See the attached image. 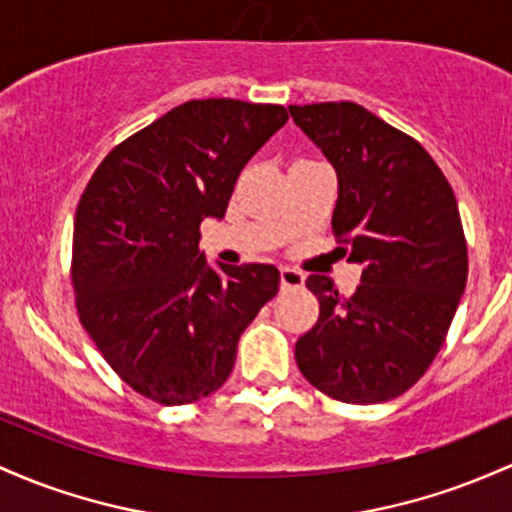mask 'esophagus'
Wrapping results in <instances>:
<instances>
[{
    "instance_id": "esophagus-1",
    "label": "esophagus",
    "mask_w": 512,
    "mask_h": 512,
    "mask_svg": "<svg viewBox=\"0 0 512 512\" xmlns=\"http://www.w3.org/2000/svg\"><path fill=\"white\" fill-rule=\"evenodd\" d=\"M279 279H282V289H301L303 286V274L299 269H291V267H284L282 272H279Z\"/></svg>"
}]
</instances>
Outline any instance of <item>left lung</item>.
Returning a JSON list of instances; mask_svg holds the SVG:
<instances>
[{"label":"left lung","mask_w":512,"mask_h":512,"mask_svg":"<svg viewBox=\"0 0 512 512\" xmlns=\"http://www.w3.org/2000/svg\"><path fill=\"white\" fill-rule=\"evenodd\" d=\"M289 111L338 172L333 235L362 265L352 296L320 274L306 279L320 313L296 342V364L335 401H391L428 372L462 301L469 257L457 199L418 140L355 101Z\"/></svg>","instance_id":"left-lung-1"}]
</instances>
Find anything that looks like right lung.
Returning a JSON list of instances; mask_svg holds the SVG:
<instances>
[{
	"mask_svg": "<svg viewBox=\"0 0 512 512\" xmlns=\"http://www.w3.org/2000/svg\"><path fill=\"white\" fill-rule=\"evenodd\" d=\"M286 119L279 104L184 101L116 145L84 187L70 267L77 316L140 396L187 406L221 389L243 330L277 296L272 265H206L199 228L223 218L247 160Z\"/></svg>",
	"mask_w": 512,
	"mask_h": 512,
	"instance_id": "1",
	"label": "right lung"
}]
</instances>
